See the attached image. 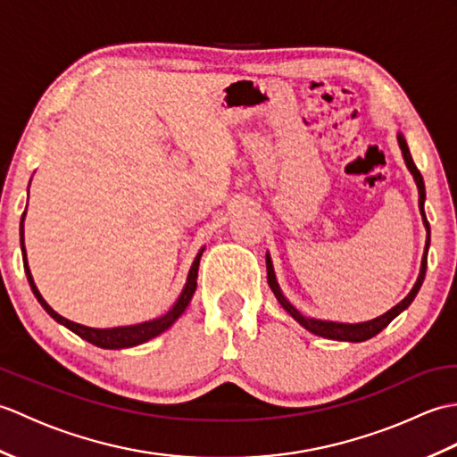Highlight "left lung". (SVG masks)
<instances>
[{
  "mask_svg": "<svg viewBox=\"0 0 457 457\" xmlns=\"http://www.w3.org/2000/svg\"><path fill=\"white\" fill-rule=\"evenodd\" d=\"M396 141H399V147L403 151V159L406 162V169L411 170L412 179L416 182V188H419V208L422 213V221H424V228H426V245H424V255H422V263H420V273L419 278H416V283L412 287V290L409 295H406L399 304L393 306L389 312H385L381 316H377L373 320H367V322H357V324H345V322H332V320H318V318H310L304 316L300 310H296L293 304L288 303V298L283 295V290H280L278 283H277V275H275V267H273V261H270V255L267 251V280H269V287L273 290V295L277 296L278 304L283 306L287 312L293 316L296 322L303 326L304 329H308L310 334H316V336H322L328 339H336V342H365V339H371L373 336H377L381 329H385L389 326L393 320L399 316L401 312H404L406 308L412 304L414 296L419 295V290L424 283V277H426V263H428V247H430V226H428V220H426V213H424V200H426V188H424V179L420 170L416 169V164L411 157V151H409V145H406L404 135L399 131L396 133Z\"/></svg>",
  "mask_w": 457,
  "mask_h": 457,
  "instance_id": "8db88e82",
  "label": "left lung"
}]
</instances>
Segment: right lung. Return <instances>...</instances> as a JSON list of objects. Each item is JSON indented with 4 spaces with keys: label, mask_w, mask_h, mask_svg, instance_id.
<instances>
[{
    "label": "right lung",
    "mask_w": 457,
    "mask_h": 457,
    "mask_svg": "<svg viewBox=\"0 0 457 457\" xmlns=\"http://www.w3.org/2000/svg\"><path fill=\"white\" fill-rule=\"evenodd\" d=\"M25 213L23 212V218H21V226H19V237H21V253H23V265H25V275L29 285H31V290L35 298L41 303V306L46 310V314L54 318L58 324L66 326L71 332H74L76 336H80L86 342H90L98 347L104 349H125V347H133V345H141L145 342H149V339L157 337L159 334L167 332V329L177 322V320L182 316L184 310L190 304V300L194 296V290H196V278H198V267H200V257L204 253V247L198 251V255L194 257V263L188 270V277H187V285H184L182 293L179 295L177 303L172 304V308L169 310L167 314H162L159 318H153L147 320V322H141V324H131V326H115V328H90V326H82V324H76L72 320H68L64 316H61L58 312L46 304V300L38 293V288L33 280L31 275V269H29L27 263V251H25V231H23V221H25Z\"/></svg>",
    "instance_id": "right-lung-1"
}]
</instances>
